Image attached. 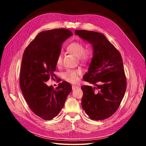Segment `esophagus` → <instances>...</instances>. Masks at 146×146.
Here are the masks:
<instances>
[{"instance_id":"obj_1","label":"esophagus","mask_w":146,"mask_h":146,"mask_svg":"<svg viewBox=\"0 0 146 146\" xmlns=\"http://www.w3.org/2000/svg\"><path fill=\"white\" fill-rule=\"evenodd\" d=\"M78 88H79V86H72V90H74L75 89Z\"/></svg>"}]
</instances>
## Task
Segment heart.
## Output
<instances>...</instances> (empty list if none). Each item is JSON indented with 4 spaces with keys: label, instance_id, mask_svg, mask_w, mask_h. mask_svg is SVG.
Returning <instances> with one entry per match:
<instances>
[{
    "label": "heart",
    "instance_id": "1",
    "mask_svg": "<svg viewBox=\"0 0 146 146\" xmlns=\"http://www.w3.org/2000/svg\"><path fill=\"white\" fill-rule=\"evenodd\" d=\"M67 50L70 54L78 58L82 62H87L90 58L92 53L90 50L84 51V45L80 42H73L70 43L67 47ZM62 55L59 54L56 59V64L60 65L62 63ZM81 74L80 70H68L63 73V78L70 83H76L79 80V75Z\"/></svg>",
    "mask_w": 146,
    "mask_h": 146
}]
</instances>
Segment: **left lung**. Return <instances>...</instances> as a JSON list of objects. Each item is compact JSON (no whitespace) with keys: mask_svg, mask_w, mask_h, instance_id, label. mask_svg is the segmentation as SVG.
Here are the masks:
<instances>
[{"mask_svg":"<svg viewBox=\"0 0 146 146\" xmlns=\"http://www.w3.org/2000/svg\"><path fill=\"white\" fill-rule=\"evenodd\" d=\"M75 35L92 45L93 56L83 79L95 87L84 86L82 107L92 120L101 121L117 110L126 90L123 59L103 35L93 31L75 30ZM98 89V92L95 91Z\"/></svg>","mask_w":146,"mask_h":146,"instance_id":"obj_1","label":"left lung"}]
</instances>
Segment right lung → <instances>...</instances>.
Wrapping results in <instances>:
<instances>
[{
	"label": "right lung",
	"mask_w": 146,
	"mask_h": 146,
	"mask_svg": "<svg viewBox=\"0 0 146 146\" xmlns=\"http://www.w3.org/2000/svg\"><path fill=\"white\" fill-rule=\"evenodd\" d=\"M73 35L67 29L40 32L25 49L20 73V87L28 105L35 113L45 120L57 116L72 92L71 84L63 81L56 89L45 82L54 73L56 59L64 41Z\"/></svg>",
	"instance_id": "add662e5"
}]
</instances>
